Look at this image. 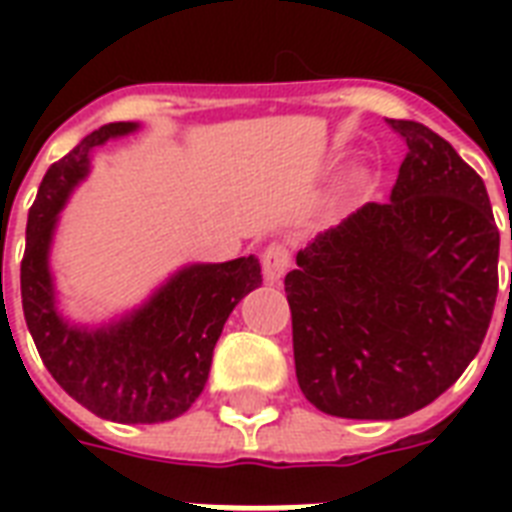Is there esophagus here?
Wrapping results in <instances>:
<instances>
[{
	"mask_svg": "<svg viewBox=\"0 0 512 512\" xmlns=\"http://www.w3.org/2000/svg\"><path fill=\"white\" fill-rule=\"evenodd\" d=\"M289 271V249L281 244H271L263 252V276L268 284H279Z\"/></svg>",
	"mask_w": 512,
	"mask_h": 512,
	"instance_id": "1",
	"label": "esophagus"
}]
</instances>
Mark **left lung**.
<instances>
[{
    "label": "left lung",
    "instance_id": "obj_1",
    "mask_svg": "<svg viewBox=\"0 0 512 512\" xmlns=\"http://www.w3.org/2000/svg\"><path fill=\"white\" fill-rule=\"evenodd\" d=\"M390 127L406 140L390 199L319 233L284 279L300 390L348 420H398L452 388L500 287L484 180L425 124Z\"/></svg>",
    "mask_w": 512,
    "mask_h": 512
}]
</instances>
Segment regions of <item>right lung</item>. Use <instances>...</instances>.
<instances>
[{"label": "right lung", "instance_id": "add662e5", "mask_svg": "<svg viewBox=\"0 0 512 512\" xmlns=\"http://www.w3.org/2000/svg\"><path fill=\"white\" fill-rule=\"evenodd\" d=\"M138 130V122L103 124L52 164L28 209L20 263L23 316L47 372L84 409L124 425L167 422L191 409L207 385L225 321L241 297L263 284L255 255L193 263L122 319L90 327L63 316L50 268L60 212L90 175L95 148Z\"/></svg>", "mask_w": 512, "mask_h": 512}]
</instances>
